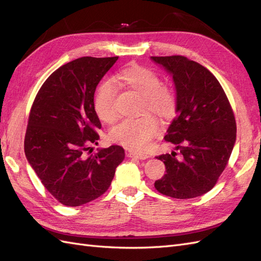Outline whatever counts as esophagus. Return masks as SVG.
Segmentation results:
<instances>
[{
  "label": "esophagus",
  "instance_id": "34e87169",
  "mask_svg": "<svg viewBox=\"0 0 261 261\" xmlns=\"http://www.w3.org/2000/svg\"><path fill=\"white\" fill-rule=\"evenodd\" d=\"M127 155L129 158H135V159H139V160H146L149 158V155L146 153H137V152H128Z\"/></svg>",
  "mask_w": 261,
  "mask_h": 261
}]
</instances>
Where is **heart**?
<instances>
[{"label":"heart","mask_w":261,"mask_h":261,"mask_svg":"<svg viewBox=\"0 0 261 261\" xmlns=\"http://www.w3.org/2000/svg\"><path fill=\"white\" fill-rule=\"evenodd\" d=\"M113 83L143 97V111H151L162 120L173 117L177 106L176 93L171 87L161 84L160 77L151 69L133 64L121 69ZM94 111L101 121L113 123L117 117L115 90L110 83L100 85L94 96ZM161 126L151 114L125 118L109 132V138L130 151L141 152L159 134Z\"/></svg>","instance_id":"obj_1"}]
</instances>
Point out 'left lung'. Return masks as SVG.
<instances>
[{
  "mask_svg": "<svg viewBox=\"0 0 261 261\" xmlns=\"http://www.w3.org/2000/svg\"><path fill=\"white\" fill-rule=\"evenodd\" d=\"M172 75L176 116L164 139L176 152L158 155L167 173L154 181L159 193L189 199L211 191L228 163L236 140L232 107L217 78L199 63L181 55L151 57Z\"/></svg>",
  "mask_w": 261,
  "mask_h": 261,
  "instance_id": "obj_1",
  "label": "left lung"
}]
</instances>
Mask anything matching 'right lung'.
Returning a JSON list of instances; mask_svg holds the SVG:
<instances>
[{"instance_id": "add662e5", "label": "right lung", "mask_w": 261, "mask_h": 261, "mask_svg": "<svg viewBox=\"0 0 261 261\" xmlns=\"http://www.w3.org/2000/svg\"><path fill=\"white\" fill-rule=\"evenodd\" d=\"M117 59L66 63L48 77L31 106L25 154L46 191L64 206H82L105 194L125 158L121 146L86 154L100 138L94 91Z\"/></svg>"}]
</instances>
